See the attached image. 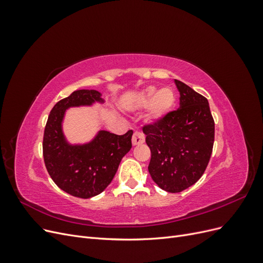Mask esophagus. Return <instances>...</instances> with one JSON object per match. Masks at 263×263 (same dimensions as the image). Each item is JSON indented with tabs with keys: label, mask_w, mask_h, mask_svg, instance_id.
<instances>
[{
	"label": "esophagus",
	"mask_w": 263,
	"mask_h": 263,
	"mask_svg": "<svg viewBox=\"0 0 263 263\" xmlns=\"http://www.w3.org/2000/svg\"><path fill=\"white\" fill-rule=\"evenodd\" d=\"M145 141V135L142 133H134L133 135V138H132V142H133V146H137L142 144V142Z\"/></svg>",
	"instance_id": "esophagus-1"
}]
</instances>
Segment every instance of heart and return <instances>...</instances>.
<instances>
[{"label": "heart", "instance_id": "1", "mask_svg": "<svg viewBox=\"0 0 263 263\" xmlns=\"http://www.w3.org/2000/svg\"><path fill=\"white\" fill-rule=\"evenodd\" d=\"M176 103V94L169 86L157 90L155 86L145 87L140 91L135 100V107L146 108L149 107L148 118L150 121H158L168 114Z\"/></svg>", "mask_w": 263, "mask_h": 263}]
</instances>
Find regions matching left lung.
Here are the masks:
<instances>
[{"label":"left lung","mask_w":263,"mask_h":263,"mask_svg":"<svg viewBox=\"0 0 263 263\" xmlns=\"http://www.w3.org/2000/svg\"><path fill=\"white\" fill-rule=\"evenodd\" d=\"M174 82L180 107L142 130L151 151V178L166 192L179 193L203 176L213 151L215 123L208 99L185 83Z\"/></svg>","instance_id":"8db88e82"}]
</instances>
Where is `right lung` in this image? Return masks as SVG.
Listing matches in <instances>:
<instances>
[{
  "instance_id": "obj_1",
  "label": "right lung",
  "mask_w": 263,
  "mask_h": 263,
  "mask_svg": "<svg viewBox=\"0 0 263 263\" xmlns=\"http://www.w3.org/2000/svg\"><path fill=\"white\" fill-rule=\"evenodd\" d=\"M95 90H78L55 104L47 121L43 154L50 178L68 194L90 198L102 193L112 182L123 157L132 148L133 130L115 135L100 130L90 142L71 145L62 132V122L69 107L91 106L104 103Z\"/></svg>"
}]
</instances>
